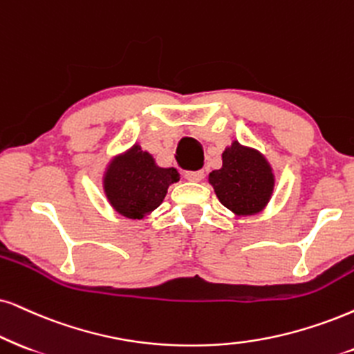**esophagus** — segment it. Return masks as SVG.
<instances>
[{"instance_id": "esophagus-1", "label": "esophagus", "mask_w": 354, "mask_h": 354, "mask_svg": "<svg viewBox=\"0 0 354 354\" xmlns=\"http://www.w3.org/2000/svg\"><path fill=\"white\" fill-rule=\"evenodd\" d=\"M204 176L203 169H196V171H185V178L189 181H201Z\"/></svg>"}]
</instances>
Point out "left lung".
Instances as JSON below:
<instances>
[{
  "label": "left lung",
  "instance_id": "left-lung-1",
  "mask_svg": "<svg viewBox=\"0 0 354 354\" xmlns=\"http://www.w3.org/2000/svg\"><path fill=\"white\" fill-rule=\"evenodd\" d=\"M221 203L239 216H252L268 204L274 176L259 151L234 142L222 153V168L209 174Z\"/></svg>",
  "mask_w": 354,
  "mask_h": 354
}]
</instances>
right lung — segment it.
Masks as SVG:
<instances>
[{"mask_svg":"<svg viewBox=\"0 0 354 354\" xmlns=\"http://www.w3.org/2000/svg\"><path fill=\"white\" fill-rule=\"evenodd\" d=\"M180 181L174 168H160L138 145L118 156L107 168L104 191L113 207L129 218H144L158 207L168 186Z\"/></svg>","mask_w":354,"mask_h":354,"instance_id":"add662e5","label":"right lung"}]
</instances>
